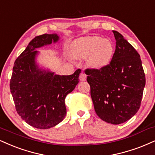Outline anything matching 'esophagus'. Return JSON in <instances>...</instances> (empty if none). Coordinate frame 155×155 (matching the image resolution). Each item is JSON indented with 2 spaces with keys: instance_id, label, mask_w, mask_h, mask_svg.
I'll use <instances>...</instances> for the list:
<instances>
[{
  "instance_id": "esophagus-1",
  "label": "esophagus",
  "mask_w": 155,
  "mask_h": 155,
  "mask_svg": "<svg viewBox=\"0 0 155 155\" xmlns=\"http://www.w3.org/2000/svg\"><path fill=\"white\" fill-rule=\"evenodd\" d=\"M86 79H87V76L84 72H81L79 75V79L80 81H85Z\"/></svg>"
}]
</instances>
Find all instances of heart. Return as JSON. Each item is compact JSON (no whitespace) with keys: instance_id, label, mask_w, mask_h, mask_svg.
<instances>
[{"instance_id":"heart-1","label":"heart","mask_w":155,"mask_h":155,"mask_svg":"<svg viewBox=\"0 0 155 155\" xmlns=\"http://www.w3.org/2000/svg\"><path fill=\"white\" fill-rule=\"evenodd\" d=\"M72 54L76 58L88 56V63L95 68L105 66L113 53L111 42L98 36H89L76 40L72 45Z\"/></svg>"}]
</instances>
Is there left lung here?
Wrapping results in <instances>:
<instances>
[{
  "instance_id": "8db88e82",
  "label": "left lung",
  "mask_w": 155,
  "mask_h": 155,
  "mask_svg": "<svg viewBox=\"0 0 155 155\" xmlns=\"http://www.w3.org/2000/svg\"><path fill=\"white\" fill-rule=\"evenodd\" d=\"M113 32L116 45L109 64L99 69L87 68L84 72L97 115L117 125L139 110L146 79L139 54L122 35Z\"/></svg>"
}]
</instances>
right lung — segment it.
I'll return each mask as SVG.
<instances>
[{
	"instance_id": "add662e5",
	"label": "right lung",
	"mask_w": 155,
	"mask_h": 155,
	"mask_svg": "<svg viewBox=\"0 0 155 155\" xmlns=\"http://www.w3.org/2000/svg\"><path fill=\"white\" fill-rule=\"evenodd\" d=\"M57 35L35 37L14 62L10 89L16 112L32 127L47 129L63 120L66 114L65 98L79 83L81 69L69 76L38 69L35 49L55 42Z\"/></svg>"
}]
</instances>
